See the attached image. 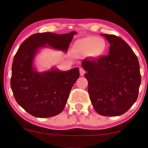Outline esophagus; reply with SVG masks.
I'll list each match as a JSON object with an SVG mask.
<instances>
[{
    "label": "esophagus",
    "instance_id": "obj_1",
    "mask_svg": "<svg viewBox=\"0 0 148 148\" xmlns=\"http://www.w3.org/2000/svg\"><path fill=\"white\" fill-rule=\"evenodd\" d=\"M79 72H80V75H81V76H83L84 75V74H85V70H84V68H82V67H81V68L79 69Z\"/></svg>",
    "mask_w": 148,
    "mask_h": 148
}]
</instances>
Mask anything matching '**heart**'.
<instances>
[{"label":"heart","mask_w":148,"mask_h":148,"mask_svg":"<svg viewBox=\"0 0 148 148\" xmlns=\"http://www.w3.org/2000/svg\"><path fill=\"white\" fill-rule=\"evenodd\" d=\"M74 48L80 53H90L92 57H99L104 53L106 44L102 38L89 36L76 41Z\"/></svg>","instance_id":"obj_1"}]
</instances>
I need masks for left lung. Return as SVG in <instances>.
Returning <instances> with one entry per match:
<instances>
[{
    "label": "left lung",
    "mask_w": 148,
    "mask_h": 148,
    "mask_svg": "<svg viewBox=\"0 0 148 148\" xmlns=\"http://www.w3.org/2000/svg\"><path fill=\"white\" fill-rule=\"evenodd\" d=\"M110 43L109 54L97 59L85 58L90 99L97 113L118 116L128 111L138 98L141 82L138 60L122 38L101 34Z\"/></svg>",
    "instance_id": "left-lung-1"
}]
</instances>
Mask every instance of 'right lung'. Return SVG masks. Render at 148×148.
Returning a JSON list of instances; mask_svg holds the SVG:
<instances>
[{"label": "right lung", "mask_w": 148, "mask_h": 148, "mask_svg": "<svg viewBox=\"0 0 148 148\" xmlns=\"http://www.w3.org/2000/svg\"><path fill=\"white\" fill-rule=\"evenodd\" d=\"M76 33L33 34L21 44L15 54L10 80L12 90L16 102L30 115L49 118L64 109L73 85L79 77V68L67 72L53 68L38 72L33 67V60L39 49L48 46L67 51Z\"/></svg>", "instance_id": "1"}]
</instances>
